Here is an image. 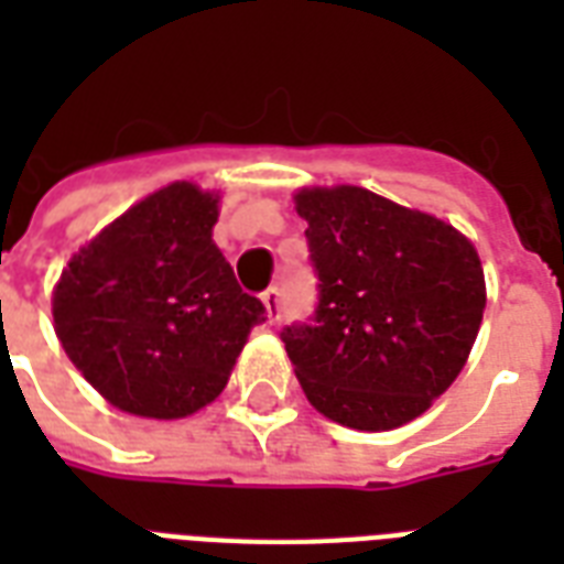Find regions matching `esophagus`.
I'll list each match as a JSON object with an SVG mask.
<instances>
[{
	"label": "esophagus",
	"instance_id": "esophagus-1",
	"mask_svg": "<svg viewBox=\"0 0 564 564\" xmlns=\"http://www.w3.org/2000/svg\"><path fill=\"white\" fill-rule=\"evenodd\" d=\"M263 304H265V318L269 322H278L283 313V299H281V290H265L263 292Z\"/></svg>",
	"mask_w": 564,
	"mask_h": 564
}]
</instances>
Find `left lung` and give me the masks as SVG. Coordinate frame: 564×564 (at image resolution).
<instances>
[{
  "mask_svg": "<svg viewBox=\"0 0 564 564\" xmlns=\"http://www.w3.org/2000/svg\"><path fill=\"white\" fill-rule=\"evenodd\" d=\"M316 310L281 330L307 401L354 430H392L463 371L486 310L480 257L427 213L362 187L301 189Z\"/></svg>",
  "mask_w": 564,
  "mask_h": 564,
  "instance_id": "left-lung-1",
  "label": "left lung"
}]
</instances>
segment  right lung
<instances>
[{
	"instance_id": "1",
	"label": "right lung",
	"mask_w": 564,
	"mask_h": 564,
	"mask_svg": "<svg viewBox=\"0 0 564 564\" xmlns=\"http://www.w3.org/2000/svg\"><path fill=\"white\" fill-rule=\"evenodd\" d=\"M219 198L178 181L84 246L52 299L66 357L113 406L184 419L225 389L265 307L210 239Z\"/></svg>"
}]
</instances>
